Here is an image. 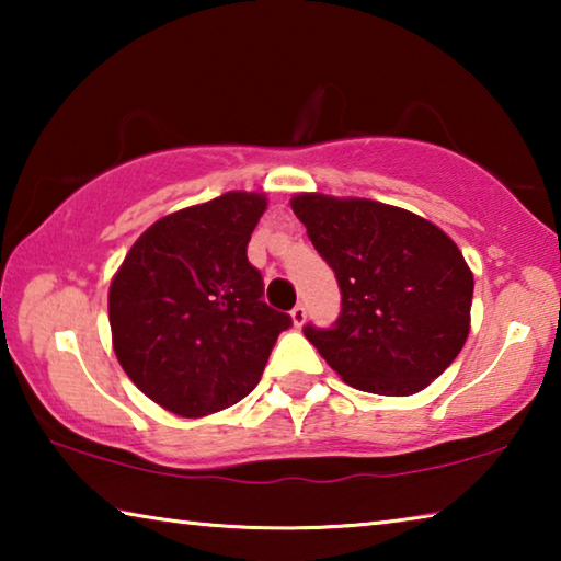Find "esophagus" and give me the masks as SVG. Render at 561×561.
Wrapping results in <instances>:
<instances>
[{
	"instance_id": "1",
	"label": "esophagus",
	"mask_w": 561,
	"mask_h": 561,
	"mask_svg": "<svg viewBox=\"0 0 561 561\" xmlns=\"http://www.w3.org/2000/svg\"><path fill=\"white\" fill-rule=\"evenodd\" d=\"M289 317H291V324L299 329L304 321H307V307H304V304H297V307L289 311Z\"/></svg>"
}]
</instances>
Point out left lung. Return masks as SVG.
I'll use <instances>...</instances> for the list:
<instances>
[{
  "label": "left lung",
  "instance_id": "left-lung-1",
  "mask_svg": "<svg viewBox=\"0 0 561 561\" xmlns=\"http://www.w3.org/2000/svg\"><path fill=\"white\" fill-rule=\"evenodd\" d=\"M291 210L336 274L341 314L304 327L341 381L378 396L431 386L470 334L472 272L448 234L403 207L299 193Z\"/></svg>",
  "mask_w": 561,
  "mask_h": 561
}]
</instances>
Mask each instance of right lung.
<instances>
[{
  "instance_id": "add662e5",
  "label": "right lung",
  "mask_w": 561,
  "mask_h": 561,
  "mask_svg": "<svg viewBox=\"0 0 561 561\" xmlns=\"http://www.w3.org/2000/svg\"><path fill=\"white\" fill-rule=\"evenodd\" d=\"M267 195L232 190L160 217L111 279L113 351L150 401L203 417L260 383L289 314L262 301L247 242Z\"/></svg>"
}]
</instances>
